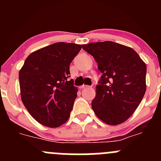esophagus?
<instances>
[{
    "label": "esophagus",
    "instance_id": "1",
    "mask_svg": "<svg viewBox=\"0 0 161 161\" xmlns=\"http://www.w3.org/2000/svg\"><path fill=\"white\" fill-rule=\"evenodd\" d=\"M88 87H90V86H85V85H83V86H80V89H81V90H82V89L88 88Z\"/></svg>",
    "mask_w": 161,
    "mask_h": 161
}]
</instances>
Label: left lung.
<instances>
[{
  "label": "left lung",
  "instance_id": "8db88e82",
  "mask_svg": "<svg viewBox=\"0 0 161 161\" xmlns=\"http://www.w3.org/2000/svg\"><path fill=\"white\" fill-rule=\"evenodd\" d=\"M82 49L93 57L102 72L92 110L106 124H121L145 95L147 65L132 48L114 42L90 43Z\"/></svg>",
  "mask_w": 161,
  "mask_h": 161
}]
</instances>
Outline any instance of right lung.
<instances>
[{"instance_id":"add662e5","label":"right lung","mask_w":161,"mask_h":161,"mask_svg":"<svg viewBox=\"0 0 161 161\" xmlns=\"http://www.w3.org/2000/svg\"><path fill=\"white\" fill-rule=\"evenodd\" d=\"M82 45L59 42L33 52L19 74L21 97L31 116L50 128L69 119L77 87L70 77L69 65Z\"/></svg>"}]
</instances>
